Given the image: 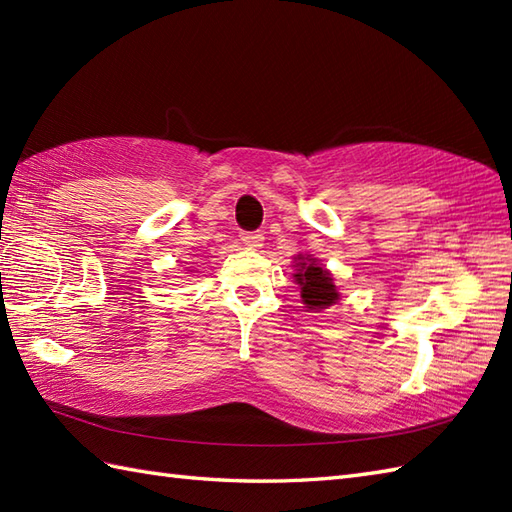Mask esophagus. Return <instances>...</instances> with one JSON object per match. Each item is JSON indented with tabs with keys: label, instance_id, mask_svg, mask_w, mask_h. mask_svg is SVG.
<instances>
[{
	"label": "esophagus",
	"instance_id": "esophagus-1",
	"mask_svg": "<svg viewBox=\"0 0 512 512\" xmlns=\"http://www.w3.org/2000/svg\"><path fill=\"white\" fill-rule=\"evenodd\" d=\"M239 239H242V244H246L248 248H259V246L264 244V233L244 231L242 235H239Z\"/></svg>",
	"mask_w": 512,
	"mask_h": 512
}]
</instances>
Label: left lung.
I'll return each instance as SVG.
<instances>
[{
    "mask_svg": "<svg viewBox=\"0 0 512 512\" xmlns=\"http://www.w3.org/2000/svg\"><path fill=\"white\" fill-rule=\"evenodd\" d=\"M301 259L299 273L295 275L297 284L301 286V299L310 310H319L325 306H332V303L339 299V292H336L334 281L330 277L328 270H323L317 262L312 259Z\"/></svg>",
    "mask_w": 512,
    "mask_h": 512,
    "instance_id": "8db88e82",
    "label": "left lung"
}]
</instances>
